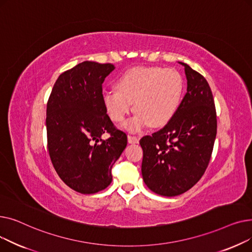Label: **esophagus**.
Listing matches in <instances>:
<instances>
[{
    "label": "esophagus",
    "mask_w": 252,
    "mask_h": 252,
    "mask_svg": "<svg viewBox=\"0 0 252 252\" xmlns=\"http://www.w3.org/2000/svg\"><path fill=\"white\" fill-rule=\"evenodd\" d=\"M127 142H128L129 144H138V143H139V138L136 137V136L128 135V136H127Z\"/></svg>",
    "instance_id": "34e87169"
}]
</instances>
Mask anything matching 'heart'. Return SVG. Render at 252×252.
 <instances>
[{
    "label": "heart",
    "mask_w": 252,
    "mask_h": 252,
    "mask_svg": "<svg viewBox=\"0 0 252 252\" xmlns=\"http://www.w3.org/2000/svg\"><path fill=\"white\" fill-rule=\"evenodd\" d=\"M116 90L104 92L103 105L114 123H122L131 110L135 115L124 125L129 131H138L147 125L164 126L179 108L184 81L174 68L136 67L117 79Z\"/></svg>",
    "instance_id": "obj_1"
}]
</instances>
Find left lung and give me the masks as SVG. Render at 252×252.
I'll return each instance as SVG.
<instances>
[{
    "label": "left lung",
    "mask_w": 252,
    "mask_h": 252,
    "mask_svg": "<svg viewBox=\"0 0 252 252\" xmlns=\"http://www.w3.org/2000/svg\"><path fill=\"white\" fill-rule=\"evenodd\" d=\"M187 93L167 125L140 140L142 176L154 193L183 194L201 179L210 160L217 136V113L204 76L186 63Z\"/></svg>",
    "instance_id": "8db88e82"
}]
</instances>
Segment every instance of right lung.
Listing matches in <instances>:
<instances>
[{"mask_svg":"<svg viewBox=\"0 0 252 252\" xmlns=\"http://www.w3.org/2000/svg\"><path fill=\"white\" fill-rule=\"evenodd\" d=\"M110 63L85 61L59 75L47 104V139L51 161L72 190L94 194L107 188L111 168L126 147L103 105L102 84ZM111 137L103 140L101 135Z\"/></svg>","mask_w":252,"mask_h":252,"instance_id":"right-lung-1","label":"right lung"}]
</instances>
